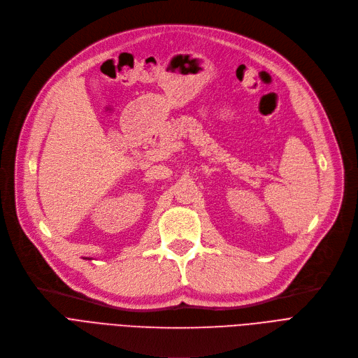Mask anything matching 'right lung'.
<instances>
[{
    "label": "right lung",
    "mask_w": 358,
    "mask_h": 358,
    "mask_svg": "<svg viewBox=\"0 0 358 358\" xmlns=\"http://www.w3.org/2000/svg\"><path fill=\"white\" fill-rule=\"evenodd\" d=\"M86 259H87V258H86Z\"/></svg>",
    "instance_id": "obj_1"
}]
</instances>
